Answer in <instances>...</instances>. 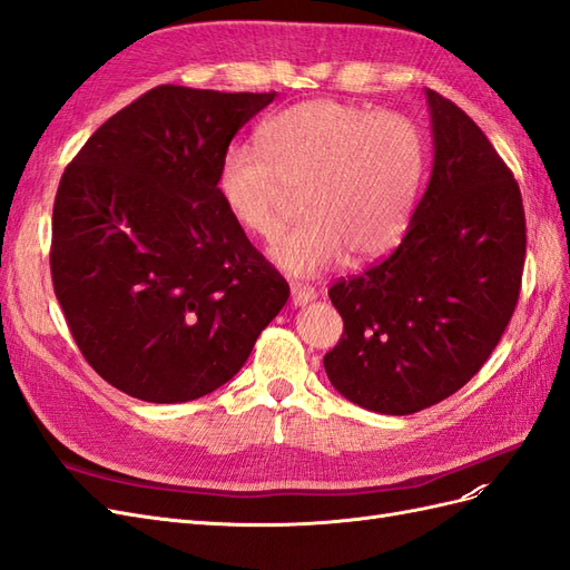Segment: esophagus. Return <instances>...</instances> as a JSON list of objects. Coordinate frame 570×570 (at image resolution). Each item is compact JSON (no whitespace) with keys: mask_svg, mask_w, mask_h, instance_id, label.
I'll return each mask as SVG.
<instances>
[{"mask_svg":"<svg viewBox=\"0 0 570 570\" xmlns=\"http://www.w3.org/2000/svg\"><path fill=\"white\" fill-rule=\"evenodd\" d=\"M289 292H292V304H295V306H304V304L316 299V289L308 287V285L295 283L289 287Z\"/></svg>","mask_w":570,"mask_h":570,"instance_id":"obj_1","label":"esophagus"}]
</instances>
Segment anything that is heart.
<instances>
[{
    "mask_svg": "<svg viewBox=\"0 0 570 570\" xmlns=\"http://www.w3.org/2000/svg\"><path fill=\"white\" fill-rule=\"evenodd\" d=\"M258 149L230 145L218 161L216 195L237 228L271 239L289 193L304 218L271 247L273 264L312 278L392 249L406 230L423 178L421 130L402 114L308 99L271 114Z\"/></svg>",
    "mask_w": 570,
    "mask_h": 570,
    "instance_id": "b5f03b06",
    "label": "heart"
}]
</instances>
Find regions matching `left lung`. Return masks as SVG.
Instances as JSON below:
<instances>
[{
	"mask_svg": "<svg viewBox=\"0 0 570 570\" xmlns=\"http://www.w3.org/2000/svg\"><path fill=\"white\" fill-rule=\"evenodd\" d=\"M423 92L433 170L402 243L327 289L344 333L325 373L350 402L387 416L471 381L513 316L525 262L519 183L454 101Z\"/></svg>",
	"mask_w": 570,
	"mask_h": 570,
	"instance_id": "left-lung-1",
	"label": "left lung"
}]
</instances>
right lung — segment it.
<instances>
[{
  "label": "right lung",
  "instance_id": "right-lung-1",
  "mask_svg": "<svg viewBox=\"0 0 570 570\" xmlns=\"http://www.w3.org/2000/svg\"><path fill=\"white\" fill-rule=\"evenodd\" d=\"M273 99L159 85L63 170L57 299L88 364L135 400L180 404L226 385L289 297L216 195L223 151Z\"/></svg>",
  "mask_w": 570,
  "mask_h": 570
}]
</instances>
